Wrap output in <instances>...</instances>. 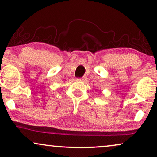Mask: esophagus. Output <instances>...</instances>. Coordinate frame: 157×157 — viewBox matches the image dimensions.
Segmentation results:
<instances>
[{"instance_id":"obj_1","label":"esophagus","mask_w":157,"mask_h":157,"mask_svg":"<svg viewBox=\"0 0 157 157\" xmlns=\"http://www.w3.org/2000/svg\"><path fill=\"white\" fill-rule=\"evenodd\" d=\"M79 81H86L87 80V78L86 77H83V78H78Z\"/></svg>"}]
</instances>
